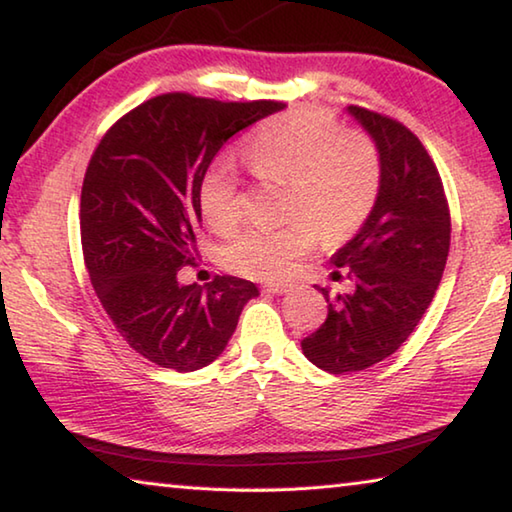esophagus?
I'll use <instances>...</instances> for the list:
<instances>
[{
	"label": "esophagus",
	"mask_w": 512,
	"mask_h": 512,
	"mask_svg": "<svg viewBox=\"0 0 512 512\" xmlns=\"http://www.w3.org/2000/svg\"><path fill=\"white\" fill-rule=\"evenodd\" d=\"M264 293H271V296H282V293H289L293 289V284H284V282H268L264 284Z\"/></svg>",
	"instance_id": "esophagus-1"
}]
</instances>
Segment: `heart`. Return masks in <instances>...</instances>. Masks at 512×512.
Instances as JSON below:
<instances>
[{
	"label": "heart",
	"mask_w": 512,
	"mask_h": 512,
	"mask_svg": "<svg viewBox=\"0 0 512 512\" xmlns=\"http://www.w3.org/2000/svg\"><path fill=\"white\" fill-rule=\"evenodd\" d=\"M244 160L257 178L289 185L284 225H250L223 246V264L253 280H282L320 235L327 241L350 237L366 221L377 198L379 162L363 135L341 133L318 110H298L266 121L250 137ZM198 207L212 232L228 235L241 221L239 183L225 164L205 173Z\"/></svg>",
	"instance_id": "obj_1"
}]
</instances>
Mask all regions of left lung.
<instances>
[{
  "instance_id": "8db88e82",
  "label": "left lung",
  "mask_w": 512,
  "mask_h": 512,
  "mask_svg": "<svg viewBox=\"0 0 512 512\" xmlns=\"http://www.w3.org/2000/svg\"><path fill=\"white\" fill-rule=\"evenodd\" d=\"M345 110L375 142L379 189L357 235L332 255L352 293L318 287L327 318L302 341L305 357L332 375L366 370L400 350L431 305L452 239L443 180L418 137L377 112Z\"/></svg>"
}]
</instances>
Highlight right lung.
<instances>
[{
  "label": "right lung",
  "instance_id": "right-lung-1",
  "mask_svg": "<svg viewBox=\"0 0 512 512\" xmlns=\"http://www.w3.org/2000/svg\"><path fill=\"white\" fill-rule=\"evenodd\" d=\"M284 103H225L171 92L103 135L81 189V244L92 287L117 332L160 368L194 372L219 357L253 282L216 275L180 284L201 230L198 187L221 146Z\"/></svg>",
  "mask_w": 512,
  "mask_h": 512
}]
</instances>
